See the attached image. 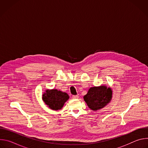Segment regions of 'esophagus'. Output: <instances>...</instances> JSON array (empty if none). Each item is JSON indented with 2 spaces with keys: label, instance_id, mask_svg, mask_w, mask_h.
I'll list each match as a JSON object with an SVG mask.
<instances>
[{
  "label": "esophagus",
  "instance_id": "obj_1",
  "mask_svg": "<svg viewBox=\"0 0 148 148\" xmlns=\"http://www.w3.org/2000/svg\"><path fill=\"white\" fill-rule=\"evenodd\" d=\"M78 98H79L78 95H73V99H78Z\"/></svg>",
  "mask_w": 148,
  "mask_h": 148
}]
</instances>
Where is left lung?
Returning a JSON list of instances; mask_svg holds the SVG:
<instances>
[{
    "label": "left lung",
    "mask_w": 148,
    "mask_h": 148,
    "mask_svg": "<svg viewBox=\"0 0 148 148\" xmlns=\"http://www.w3.org/2000/svg\"><path fill=\"white\" fill-rule=\"evenodd\" d=\"M112 98V89L105 85L91 87L87 94L84 96V101L92 111H97L105 107L111 102Z\"/></svg>",
    "instance_id": "obj_1"
}]
</instances>
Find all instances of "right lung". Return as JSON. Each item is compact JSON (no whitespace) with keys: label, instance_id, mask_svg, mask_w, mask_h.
Segmentation results:
<instances>
[{"label":"right lung","instance_id":"right-lung-1","mask_svg":"<svg viewBox=\"0 0 148 148\" xmlns=\"http://www.w3.org/2000/svg\"><path fill=\"white\" fill-rule=\"evenodd\" d=\"M69 98L66 92L57 89H47L42 95V99L44 102L50 109L54 111L61 110Z\"/></svg>","mask_w":148,"mask_h":148}]
</instances>
